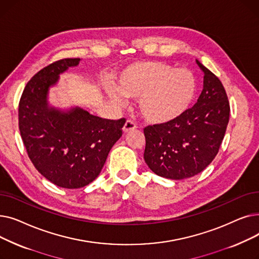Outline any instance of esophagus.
<instances>
[{"label":"esophagus","mask_w":259,"mask_h":259,"mask_svg":"<svg viewBox=\"0 0 259 259\" xmlns=\"http://www.w3.org/2000/svg\"><path fill=\"white\" fill-rule=\"evenodd\" d=\"M135 129H137V125H135L132 120H127V121L125 122L124 127H122V131H124L125 133L130 132V131H133V130H135Z\"/></svg>","instance_id":"1"}]
</instances>
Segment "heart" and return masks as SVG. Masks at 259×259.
I'll return each mask as SVG.
<instances>
[{"mask_svg":"<svg viewBox=\"0 0 259 259\" xmlns=\"http://www.w3.org/2000/svg\"><path fill=\"white\" fill-rule=\"evenodd\" d=\"M108 98L122 105L124 97L138 99L137 107L149 124L162 126L181 118L191 107L196 80L187 69H174L158 61H140L127 65L114 78V88L106 89Z\"/></svg>","mask_w":259,"mask_h":259,"instance_id":"obj_1","label":"heart"}]
</instances>
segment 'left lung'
I'll return each mask as SVG.
<instances>
[{
    "label": "left lung",
    "mask_w": 259,
    "mask_h": 259,
    "mask_svg": "<svg viewBox=\"0 0 259 259\" xmlns=\"http://www.w3.org/2000/svg\"><path fill=\"white\" fill-rule=\"evenodd\" d=\"M203 88L197 103L178 120L144 129V159L161 178L181 181L205 170L219 153L229 122L230 106L220 78L198 60Z\"/></svg>",
    "instance_id": "1"
}]
</instances>
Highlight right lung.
Segmentation results:
<instances>
[{"mask_svg":"<svg viewBox=\"0 0 259 259\" xmlns=\"http://www.w3.org/2000/svg\"><path fill=\"white\" fill-rule=\"evenodd\" d=\"M79 59H64L39 70L27 83L19 104V128L33 166L52 184L77 189L101 173L126 119H106L80 107L61 109L48 97L60 75Z\"/></svg>","mask_w":259,"mask_h":259,"instance_id":"1","label":"right lung"}]
</instances>
